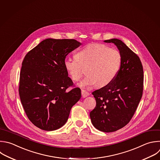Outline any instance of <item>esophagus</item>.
<instances>
[{"label":"esophagus","mask_w":160,"mask_h":160,"mask_svg":"<svg viewBox=\"0 0 160 160\" xmlns=\"http://www.w3.org/2000/svg\"><path fill=\"white\" fill-rule=\"evenodd\" d=\"M89 95H90V93L88 92H87L85 90H82V95L83 98L88 97Z\"/></svg>","instance_id":"esophagus-1"}]
</instances>
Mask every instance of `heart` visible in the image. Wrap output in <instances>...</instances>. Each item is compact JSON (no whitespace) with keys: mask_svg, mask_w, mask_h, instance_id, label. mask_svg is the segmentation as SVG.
I'll use <instances>...</instances> for the list:
<instances>
[{"mask_svg":"<svg viewBox=\"0 0 160 160\" xmlns=\"http://www.w3.org/2000/svg\"><path fill=\"white\" fill-rule=\"evenodd\" d=\"M75 58H65L63 65L70 78L76 82L82 78L83 68L87 67V76L79 84L82 88L109 85L117 77L122 62L118 49L98 43L85 46L75 53Z\"/></svg>","mask_w":160,"mask_h":160,"instance_id":"obj_1","label":"heart"}]
</instances>
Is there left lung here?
Masks as SVG:
<instances>
[{"label": "left lung", "mask_w": 160, "mask_h": 160, "mask_svg": "<svg viewBox=\"0 0 160 160\" xmlns=\"http://www.w3.org/2000/svg\"><path fill=\"white\" fill-rule=\"evenodd\" d=\"M122 57L121 68L114 80L92 92L96 100L90 113L91 122L98 130L111 132L127 125L141 100L143 90V68L139 57L121 40L111 39Z\"/></svg>", "instance_id": "1"}]
</instances>
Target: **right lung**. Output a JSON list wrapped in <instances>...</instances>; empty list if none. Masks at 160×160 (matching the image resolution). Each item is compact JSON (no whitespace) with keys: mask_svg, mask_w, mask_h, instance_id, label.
I'll return each mask as SVG.
<instances>
[{"mask_svg":"<svg viewBox=\"0 0 160 160\" xmlns=\"http://www.w3.org/2000/svg\"><path fill=\"white\" fill-rule=\"evenodd\" d=\"M81 43L75 39L48 38L25 56L20 72L19 93L30 121L51 131L67 122L70 110L81 97V90L67 89L73 83L63 61Z\"/></svg>","mask_w":160,"mask_h":160,"instance_id":"add662e5","label":"right lung"}]
</instances>
